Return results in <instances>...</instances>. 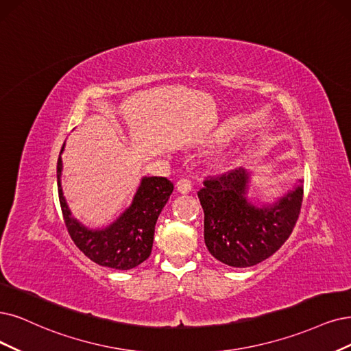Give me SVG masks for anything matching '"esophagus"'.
<instances>
[{
    "mask_svg": "<svg viewBox=\"0 0 351 351\" xmlns=\"http://www.w3.org/2000/svg\"><path fill=\"white\" fill-rule=\"evenodd\" d=\"M176 188H178V191L180 193H189L192 191V182H191L189 179L182 178V179H179L178 182H176Z\"/></svg>",
    "mask_w": 351,
    "mask_h": 351,
    "instance_id": "1",
    "label": "esophagus"
}]
</instances>
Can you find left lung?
I'll return each mask as SVG.
<instances>
[{
	"mask_svg": "<svg viewBox=\"0 0 351 351\" xmlns=\"http://www.w3.org/2000/svg\"><path fill=\"white\" fill-rule=\"evenodd\" d=\"M252 172L243 167L204 182V240L221 263L250 267L266 261L287 241L301 211L304 185H295L275 202L249 199Z\"/></svg>",
	"mask_w": 351,
	"mask_h": 351,
	"instance_id": "left-lung-1",
	"label": "left lung"
}]
</instances>
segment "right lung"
<instances>
[{
	"label": "right lung",
	"mask_w": 351,
	"mask_h": 351,
	"mask_svg": "<svg viewBox=\"0 0 351 351\" xmlns=\"http://www.w3.org/2000/svg\"><path fill=\"white\" fill-rule=\"evenodd\" d=\"M62 146L58 159V191L60 208L73 243L99 266L128 270L149 258L153 247L154 226L173 192V184L162 176H143L127 208L102 228H88L72 215L62 191Z\"/></svg>",
	"instance_id": "add662e5"
}]
</instances>
